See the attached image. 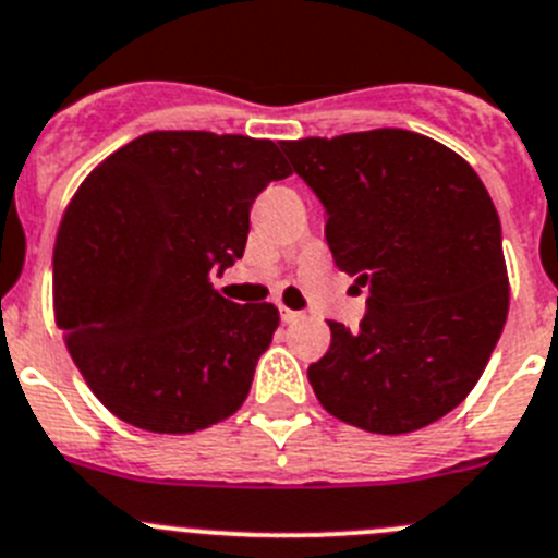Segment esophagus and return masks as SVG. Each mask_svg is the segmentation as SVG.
Instances as JSON below:
<instances>
[{"mask_svg": "<svg viewBox=\"0 0 558 558\" xmlns=\"http://www.w3.org/2000/svg\"><path fill=\"white\" fill-rule=\"evenodd\" d=\"M279 315H282L284 324H299V320L304 318V313H295V310H288V306H282V310H279Z\"/></svg>", "mask_w": 558, "mask_h": 558, "instance_id": "esophagus-1", "label": "esophagus"}]
</instances>
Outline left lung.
<instances>
[{"mask_svg": "<svg viewBox=\"0 0 558 558\" xmlns=\"http://www.w3.org/2000/svg\"><path fill=\"white\" fill-rule=\"evenodd\" d=\"M326 213L335 265L367 288L360 329L329 320L306 376L340 421L407 434L476 387L509 313L487 187L442 143L407 130L279 143Z\"/></svg>", "mask_w": 558, "mask_h": 558, "instance_id": "1", "label": "left lung"}]
</instances>
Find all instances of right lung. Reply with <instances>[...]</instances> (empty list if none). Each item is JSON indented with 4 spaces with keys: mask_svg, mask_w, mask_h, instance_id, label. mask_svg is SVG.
Here are the masks:
<instances>
[{
    "mask_svg": "<svg viewBox=\"0 0 558 558\" xmlns=\"http://www.w3.org/2000/svg\"><path fill=\"white\" fill-rule=\"evenodd\" d=\"M288 173L274 141L149 132L82 182L54 243V315L112 415L191 434L238 412L279 310L234 304L209 276L243 257L254 198Z\"/></svg>",
    "mask_w": 558,
    "mask_h": 558,
    "instance_id": "obj_1",
    "label": "right lung"
}]
</instances>
